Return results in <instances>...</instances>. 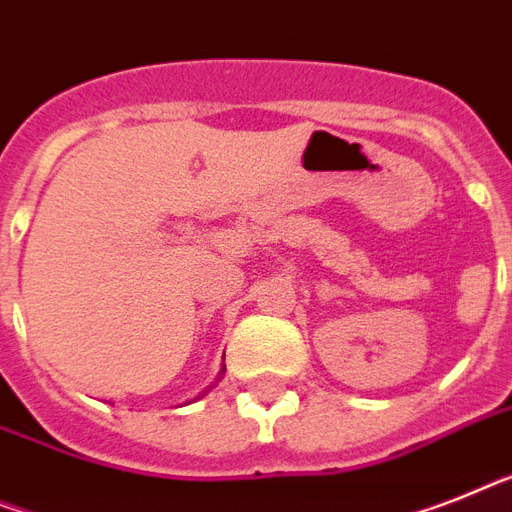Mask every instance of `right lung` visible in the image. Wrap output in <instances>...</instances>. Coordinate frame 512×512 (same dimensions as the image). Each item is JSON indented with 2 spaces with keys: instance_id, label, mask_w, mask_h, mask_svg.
<instances>
[{
  "instance_id": "obj_1",
  "label": "right lung",
  "mask_w": 512,
  "mask_h": 512,
  "mask_svg": "<svg viewBox=\"0 0 512 512\" xmlns=\"http://www.w3.org/2000/svg\"><path fill=\"white\" fill-rule=\"evenodd\" d=\"M222 374H225V366H222V371H219V379H222ZM219 379H217V382H219ZM206 392H209V390H206ZM198 398H204V392H201ZM198 398H196V400H198Z\"/></svg>"
}]
</instances>
